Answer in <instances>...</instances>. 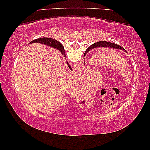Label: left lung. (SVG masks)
Wrapping results in <instances>:
<instances>
[{"label":"left lung","mask_w":150,"mask_h":150,"mask_svg":"<svg viewBox=\"0 0 150 150\" xmlns=\"http://www.w3.org/2000/svg\"><path fill=\"white\" fill-rule=\"evenodd\" d=\"M115 48L117 49V50H125L124 48H122V46H120V45L113 44V43L111 42H106V41H101V42H96L95 44H92L91 46L89 47V48H87V50H86L88 52L89 50H91L93 48Z\"/></svg>","instance_id":"1"}]
</instances>
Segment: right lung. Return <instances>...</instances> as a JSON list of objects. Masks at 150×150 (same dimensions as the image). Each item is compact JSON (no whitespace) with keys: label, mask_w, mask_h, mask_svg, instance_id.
<instances>
[{"label":"right lung","mask_w":150,"mask_h":150,"mask_svg":"<svg viewBox=\"0 0 150 150\" xmlns=\"http://www.w3.org/2000/svg\"><path fill=\"white\" fill-rule=\"evenodd\" d=\"M31 43H40V44H46V45H47V46L54 47V48L58 49V50L61 52V54H63L64 56L65 55L64 48L63 47L62 44H61L59 42H58V41L54 40V39L48 38H39V39H36V40L32 41V42H30V44H31ZM67 65H68L69 68L71 70H72L71 68L70 65H69L68 63H67Z\"/></svg>","instance_id":"right-lung-1"}]
</instances>
